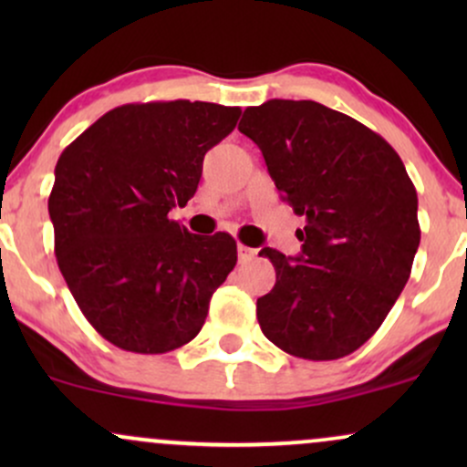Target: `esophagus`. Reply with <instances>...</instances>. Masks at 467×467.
<instances>
[{
    "instance_id": "34e87169",
    "label": "esophagus",
    "mask_w": 467,
    "mask_h": 467,
    "mask_svg": "<svg viewBox=\"0 0 467 467\" xmlns=\"http://www.w3.org/2000/svg\"><path fill=\"white\" fill-rule=\"evenodd\" d=\"M237 254H239V264H248V261L254 259L256 250H252V248H248V245H241V244H239Z\"/></svg>"
}]
</instances>
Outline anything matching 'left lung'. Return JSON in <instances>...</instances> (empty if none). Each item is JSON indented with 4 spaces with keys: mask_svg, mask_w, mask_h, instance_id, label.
<instances>
[{
    "mask_svg": "<svg viewBox=\"0 0 467 467\" xmlns=\"http://www.w3.org/2000/svg\"><path fill=\"white\" fill-rule=\"evenodd\" d=\"M283 202L305 217L301 254L264 248L276 270L256 301L261 331L303 360L360 349L410 276L420 248L417 191L382 136L314 100L272 99L239 122Z\"/></svg>",
    "mask_w": 467,
    "mask_h": 467,
    "instance_id": "obj_1",
    "label": "left lung"
}]
</instances>
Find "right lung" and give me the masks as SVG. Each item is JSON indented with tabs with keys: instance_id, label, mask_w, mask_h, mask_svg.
<instances>
[{
	"instance_id": "1",
	"label": "right lung",
	"mask_w": 467,
	"mask_h": 467,
	"mask_svg": "<svg viewBox=\"0 0 467 467\" xmlns=\"http://www.w3.org/2000/svg\"><path fill=\"white\" fill-rule=\"evenodd\" d=\"M239 116L202 100L122 105L58 158L47 200L58 270L118 349L166 353L191 342L237 264L228 233L192 234L169 211L195 195L203 155Z\"/></svg>"
}]
</instances>
